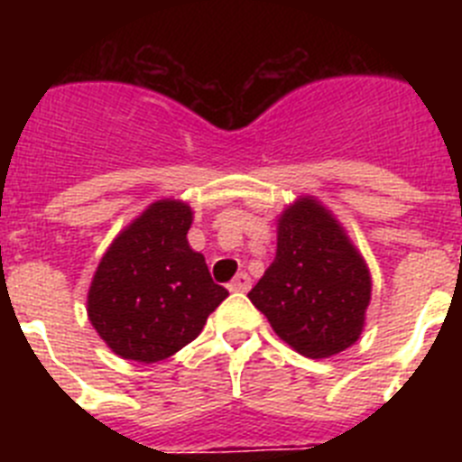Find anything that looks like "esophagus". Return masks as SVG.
Segmentation results:
<instances>
[{
  "instance_id": "obj_1",
  "label": "esophagus",
  "mask_w": 462,
  "mask_h": 462,
  "mask_svg": "<svg viewBox=\"0 0 462 462\" xmlns=\"http://www.w3.org/2000/svg\"><path fill=\"white\" fill-rule=\"evenodd\" d=\"M250 287H252V280L247 273H238V275L231 280V284H228V289H231V291H238V293L250 291Z\"/></svg>"
}]
</instances>
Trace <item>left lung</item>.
I'll list each match as a JSON object with an SVG mask.
<instances>
[{
    "mask_svg": "<svg viewBox=\"0 0 462 462\" xmlns=\"http://www.w3.org/2000/svg\"><path fill=\"white\" fill-rule=\"evenodd\" d=\"M247 296L291 349L330 358L361 337L373 277L336 215L298 196L280 212L275 259Z\"/></svg>",
    "mask_w": 462,
    "mask_h": 462,
    "instance_id": "left-lung-1",
    "label": "left lung"
}]
</instances>
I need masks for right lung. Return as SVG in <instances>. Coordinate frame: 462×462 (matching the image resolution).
Instances as JSON below:
<instances>
[{
	"label": "right lung",
	"mask_w": 462,
	"mask_h": 462,
	"mask_svg": "<svg viewBox=\"0 0 462 462\" xmlns=\"http://www.w3.org/2000/svg\"><path fill=\"white\" fill-rule=\"evenodd\" d=\"M194 210L159 199L108 245L88 289V317L108 349L126 361L157 363L180 352L228 291L206 256L191 250Z\"/></svg>",
	"instance_id": "add662e5"
}]
</instances>
